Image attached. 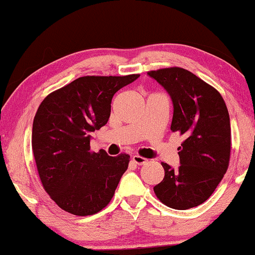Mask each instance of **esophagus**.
Instances as JSON below:
<instances>
[{
	"label": "esophagus",
	"mask_w": 255,
	"mask_h": 255,
	"mask_svg": "<svg viewBox=\"0 0 255 255\" xmlns=\"http://www.w3.org/2000/svg\"><path fill=\"white\" fill-rule=\"evenodd\" d=\"M131 160H133L134 164L136 165H143L147 162V159L140 157V155H133V157H131Z\"/></svg>",
	"instance_id": "esophagus-1"
}]
</instances>
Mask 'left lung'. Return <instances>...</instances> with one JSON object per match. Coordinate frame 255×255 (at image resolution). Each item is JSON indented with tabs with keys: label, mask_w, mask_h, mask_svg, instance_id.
<instances>
[{
	"label": "left lung",
	"mask_w": 255,
	"mask_h": 255,
	"mask_svg": "<svg viewBox=\"0 0 255 255\" xmlns=\"http://www.w3.org/2000/svg\"><path fill=\"white\" fill-rule=\"evenodd\" d=\"M155 79L173 104L171 130L185 136L178 148L180 165L161 162L165 177L154 190L167 207L186 210L204 203L227 172L231 158V121L219 91L188 70L160 69Z\"/></svg>",
	"instance_id": "left-lung-1"
}]
</instances>
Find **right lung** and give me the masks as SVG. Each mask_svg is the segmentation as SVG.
<instances>
[{
  "instance_id": "right-lung-1",
  "label": "right lung",
  "mask_w": 255,
  "mask_h": 255,
  "mask_svg": "<svg viewBox=\"0 0 255 255\" xmlns=\"http://www.w3.org/2000/svg\"><path fill=\"white\" fill-rule=\"evenodd\" d=\"M140 75L79 77L42 101L32 148L42 186L67 213L94 215L109 203L129 155L90 151L91 131L106 126L113 96Z\"/></svg>"
}]
</instances>
